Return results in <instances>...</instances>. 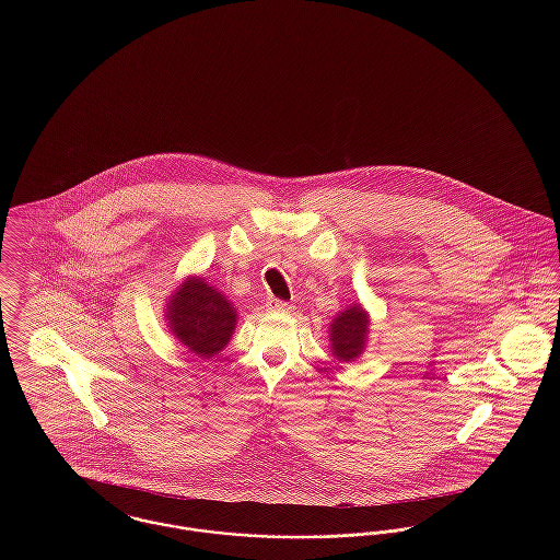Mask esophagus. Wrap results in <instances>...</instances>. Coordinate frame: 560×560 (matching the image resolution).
<instances>
[{
  "label": "esophagus",
  "mask_w": 560,
  "mask_h": 560,
  "mask_svg": "<svg viewBox=\"0 0 560 560\" xmlns=\"http://www.w3.org/2000/svg\"><path fill=\"white\" fill-rule=\"evenodd\" d=\"M268 311H275V313H290L292 311V304L290 302H281V300H268Z\"/></svg>",
  "instance_id": "esophagus-1"
}]
</instances>
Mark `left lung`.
Returning a JSON list of instances; mask_svg holds the SVG:
<instances>
[{"instance_id":"8db88e82","label":"left lung","mask_w":560,"mask_h":560,"mask_svg":"<svg viewBox=\"0 0 560 560\" xmlns=\"http://www.w3.org/2000/svg\"><path fill=\"white\" fill-rule=\"evenodd\" d=\"M370 313L363 304H352L340 311L329 323V350L340 363L357 361L370 342Z\"/></svg>"}]
</instances>
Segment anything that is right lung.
I'll return each mask as SVG.
<instances>
[{
    "instance_id": "right-lung-1",
    "label": "right lung",
    "mask_w": 560,
    "mask_h": 560,
    "mask_svg": "<svg viewBox=\"0 0 560 560\" xmlns=\"http://www.w3.org/2000/svg\"><path fill=\"white\" fill-rule=\"evenodd\" d=\"M163 313L178 345L201 359H212L226 348L240 317L235 304L199 275H188L167 295Z\"/></svg>"
}]
</instances>
